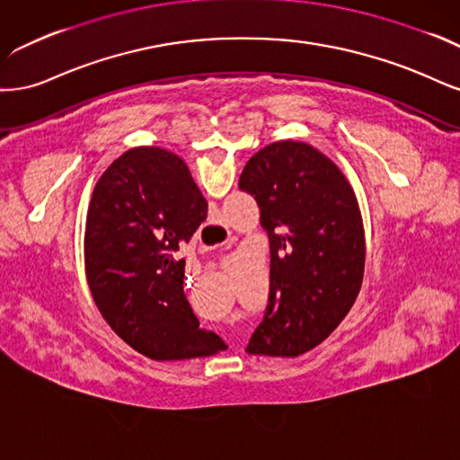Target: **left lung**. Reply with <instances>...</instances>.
<instances>
[{"label":"left lung","mask_w":460,"mask_h":460,"mask_svg":"<svg viewBox=\"0 0 460 460\" xmlns=\"http://www.w3.org/2000/svg\"><path fill=\"white\" fill-rule=\"evenodd\" d=\"M239 189L256 199L270 239V296L246 346L296 358L348 315L361 290L365 229L358 199L331 158L298 141L263 146Z\"/></svg>","instance_id":"1"}]
</instances>
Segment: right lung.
Segmentation results:
<instances>
[{
  "label": "right lung",
  "instance_id": "obj_1",
  "mask_svg": "<svg viewBox=\"0 0 460 460\" xmlns=\"http://www.w3.org/2000/svg\"><path fill=\"white\" fill-rule=\"evenodd\" d=\"M208 214L185 162L158 146L116 158L87 210L84 254L93 300L112 331L156 361L226 349L185 298L180 250Z\"/></svg>",
  "mask_w": 460,
  "mask_h": 460
}]
</instances>
